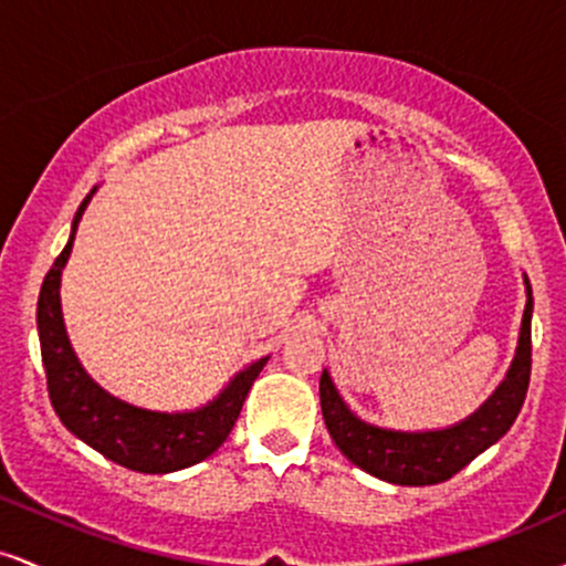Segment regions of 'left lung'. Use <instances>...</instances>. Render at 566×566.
Returning <instances> with one entry per match:
<instances>
[{"instance_id":"8db88e82","label":"left lung","mask_w":566,"mask_h":566,"mask_svg":"<svg viewBox=\"0 0 566 566\" xmlns=\"http://www.w3.org/2000/svg\"><path fill=\"white\" fill-rule=\"evenodd\" d=\"M527 284V305L522 316L516 356L495 394L465 420L441 431H391L369 426L350 412L337 394L333 378L324 369L319 380L322 415L333 441L354 465L378 476L382 482L401 486H426L452 479L463 471L476 454L492 447L516 420L524 405L532 369V287Z\"/></svg>"}]
</instances>
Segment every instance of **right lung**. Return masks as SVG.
I'll return each mask as SVG.
<instances>
[{"label":"right lung","mask_w":566,"mask_h":566,"mask_svg":"<svg viewBox=\"0 0 566 566\" xmlns=\"http://www.w3.org/2000/svg\"><path fill=\"white\" fill-rule=\"evenodd\" d=\"M93 193L95 188L76 210L69 244L55 258L53 269L48 271L42 290H39L36 327L50 401H53L61 423L76 439L129 471L172 473L188 469V465L210 458L223 444L269 356L233 375L229 386L216 399L207 401L205 407L191 409V412H154V409L133 407L103 391L76 359L61 311V274L69 263L71 247H74L76 226H80Z\"/></svg>","instance_id":"obj_1"}]
</instances>
